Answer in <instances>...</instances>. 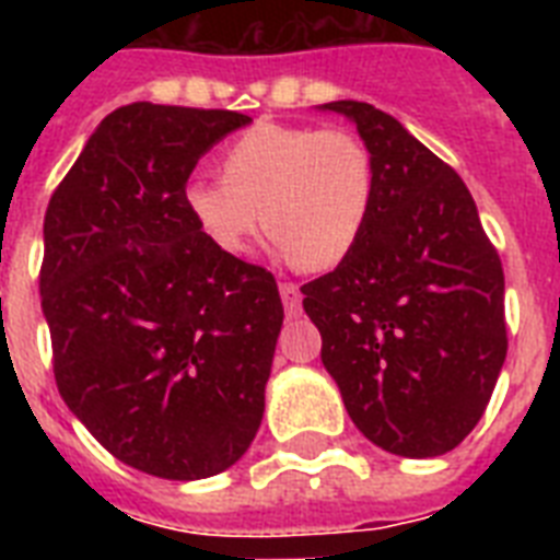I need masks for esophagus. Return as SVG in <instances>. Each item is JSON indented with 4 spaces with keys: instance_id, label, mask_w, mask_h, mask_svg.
Returning <instances> with one entry per match:
<instances>
[{
    "instance_id": "esophagus-1",
    "label": "esophagus",
    "mask_w": 560,
    "mask_h": 560,
    "mask_svg": "<svg viewBox=\"0 0 560 560\" xmlns=\"http://www.w3.org/2000/svg\"><path fill=\"white\" fill-rule=\"evenodd\" d=\"M281 302H284V314L288 316H299L302 314V293L293 281H281L279 284Z\"/></svg>"
}]
</instances>
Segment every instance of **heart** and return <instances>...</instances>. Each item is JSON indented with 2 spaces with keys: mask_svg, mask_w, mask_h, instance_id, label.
<instances>
[{
  "mask_svg": "<svg viewBox=\"0 0 560 560\" xmlns=\"http://www.w3.org/2000/svg\"><path fill=\"white\" fill-rule=\"evenodd\" d=\"M220 177L183 191L200 235L244 258L264 218L276 246L307 272L334 270L358 249L377 200L372 151L346 127L261 121L220 153Z\"/></svg>",
  "mask_w": 560,
  "mask_h": 560,
  "instance_id": "obj_1",
  "label": "heart"
}]
</instances>
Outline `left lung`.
Segmentation results:
<instances>
[{
    "instance_id": "left-lung-1",
    "label": "left lung",
    "mask_w": 560,
    "mask_h": 560,
    "mask_svg": "<svg viewBox=\"0 0 560 560\" xmlns=\"http://www.w3.org/2000/svg\"><path fill=\"white\" fill-rule=\"evenodd\" d=\"M325 109L354 118L377 200L358 249L307 281L302 305L360 433L409 459L442 456L477 427L503 369V264L447 162L372 104Z\"/></svg>"
}]
</instances>
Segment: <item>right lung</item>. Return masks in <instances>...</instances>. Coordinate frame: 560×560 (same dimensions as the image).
<instances>
[{
	"label": "right lung",
	"instance_id": "right-lung-1",
	"mask_svg": "<svg viewBox=\"0 0 560 560\" xmlns=\"http://www.w3.org/2000/svg\"><path fill=\"white\" fill-rule=\"evenodd\" d=\"M249 121L118 107L48 200L39 299L60 398L116 459L153 477H214L261 424L279 284L214 249L183 202L202 153Z\"/></svg>",
	"mask_w": 560,
	"mask_h": 560
}]
</instances>
